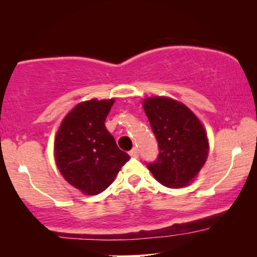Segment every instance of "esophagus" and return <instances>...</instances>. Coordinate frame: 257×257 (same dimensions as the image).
I'll list each match as a JSON object with an SVG mask.
<instances>
[{
  "label": "esophagus",
  "mask_w": 257,
  "mask_h": 257,
  "mask_svg": "<svg viewBox=\"0 0 257 257\" xmlns=\"http://www.w3.org/2000/svg\"><path fill=\"white\" fill-rule=\"evenodd\" d=\"M130 156H131L132 158H138L139 157V151L138 149H132L131 151H130Z\"/></svg>",
  "instance_id": "esophagus-1"
}]
</instances>
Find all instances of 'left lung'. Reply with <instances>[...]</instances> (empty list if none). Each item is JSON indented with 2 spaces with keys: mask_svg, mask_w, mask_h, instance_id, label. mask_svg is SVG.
Segmentation results:
<instances>
[{
  "mask_svg": "<svg viewBox=\"0 0 257 257\" xmlns=\"http://www.w3.org/2000/svg\"><path fill=\"white\" fill-rule=\"evenodd\" d=\"M143 107L160 150L156 163L147 168L166 187L191 185L205 166L209 152L201 120L185 104L170 97H147Z\"/></svg>",
  "mask_w": 257,
  "mask_h": 257,
  "instance_id": "obj_1",
  "label": "left lung"
}]
</instances>
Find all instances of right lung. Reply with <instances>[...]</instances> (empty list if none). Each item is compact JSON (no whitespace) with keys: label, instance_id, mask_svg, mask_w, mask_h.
<instances>
[{"label":"right lung","instance_id":"1","mask_svg":"<svg viewBox=\"0 0 257 257\" xmlns=\"http://www.w3.org/2000/svg\"><path fill=\"white\" fill-rule=\"evenodd\" d=\"M114 98L77 104L55 136V163L62 177L85 195H96L114 181L130 156L118 149L105 127Z\"/></svg>","mask_w":257,"mask_h":257}]
</instances>
